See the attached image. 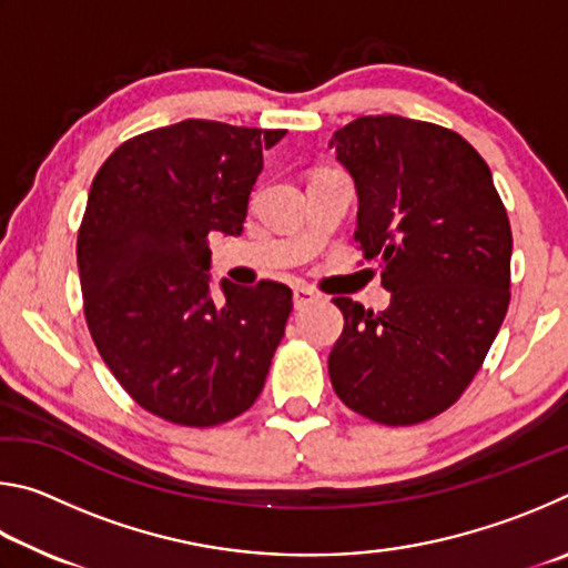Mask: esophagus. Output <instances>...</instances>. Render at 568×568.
I'll return each mask as SVG.
<instances>
[{
    "instance_id": "1",
    "label": "esophagus",
    "mask_w": 568,
    "mask_h": 568,
    "mask_svg": "<svg viewBox=\"0 0 568 568\" xmlns=\"http://www.w3.org/2000/svg\"><path fill=\"white\" fill-rule=\"evenodd\" d=\"M315 297H318V293H315L313 287H305V285L293 287V303H295V307H303V305H307L311 301H315Z\"/></svg>"
}]
</instances>
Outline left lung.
Segmentation results:
<instances>
[{
  "instance_id": "left-lung-1",
  "label": "left lung",
  "mask_w": 568,
  "mask_h": 568,
  "mask_svg": "<svg viewBox=\"0 0 568 568\" xmlns=\"http://www.w3.org/2000/svg\"><path fill=\"white\" fill-rule=\"evenodd\" d=\"M328 148L358 197L355 243L390 291L386 311L333 297L343 333L333 390L361 416L408 426L466 390L508 311L511 227L484 158L446 128L358 118Z\"/></svg>"
}]
</instances>
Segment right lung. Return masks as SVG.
<instances>
[{
	"label": "right lung",
	"mask_w": 568,
	"mask_h": 568,
	"mask_svg": "<svg viewBox=\"0 0 568 568\" xmlns=\"http://www.w3.org/2000/svg\"><path fill=\"white\" fill-rule=\"evenodd\" d=\"M285 130L182 120L120 145L94 175L77 235L92 341L122 388L180 426H217L253 406L285 335L293 291L227 277L213 233H243L263 150Z\"/></svg>",
	"instance_id": "1"
}]
</instances>
